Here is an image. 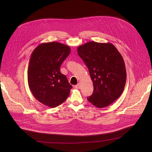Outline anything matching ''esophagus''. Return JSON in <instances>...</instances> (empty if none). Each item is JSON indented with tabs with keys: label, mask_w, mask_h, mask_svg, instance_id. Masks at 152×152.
Listing matches in <instances>:
<instances>
[{
	"label": "esophagus",
	"mask_w": 152,
	"mask_h": 152,
	"mask_svg": "<svg viewBox=\"0 0 152 152\" xmlns=\"http://www.w3.org/2000/svg\"><path fill=\"white\" fill-rule=\"evenodd\" d=\"M75 88H76V89H79L80 88V83H78V84H77V85H75Z\"/></svg>",
	"instance_id": "1"
}]
</instances>
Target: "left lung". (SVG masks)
<instances>
[{
  "instance_id": "left-lung-1",
  "label": "left lung",
  "mask_w": 152,
  "mask_h": 152,
  "mask_svg": "<svg viewBox=\"0 0 152 152\" xmlns=\"http://www.w3.org/2000/svg\"><path fill=\"white\" fill-rule=\"evenodd\" d=\"M77 50L93 83L94 91L87 97L88 102L99 108L110 105L121 95L126 81L121 55L110 42L90 41Z\"/></svg>"
}]
</instances>
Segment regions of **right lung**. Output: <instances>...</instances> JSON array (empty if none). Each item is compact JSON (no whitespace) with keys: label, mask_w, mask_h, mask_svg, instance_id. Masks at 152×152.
<instances>
[{"label":"right lung","mask_w":152,"mask_h":152,"mask_svg":"<svg viewBox=\"0 0 152 152\" xmlns=\"http://www.w3.org/2000/svg\"><path fill=\"white\" fill-rule=\"evenodd\" d=\"M69 46L53 41L38 46L32 52L28 69L29 89L40 103L55 107L66 101L72 86L60 67L70 53Z\"/></svg>","instance_id":"obj_1"}]
</instances>
